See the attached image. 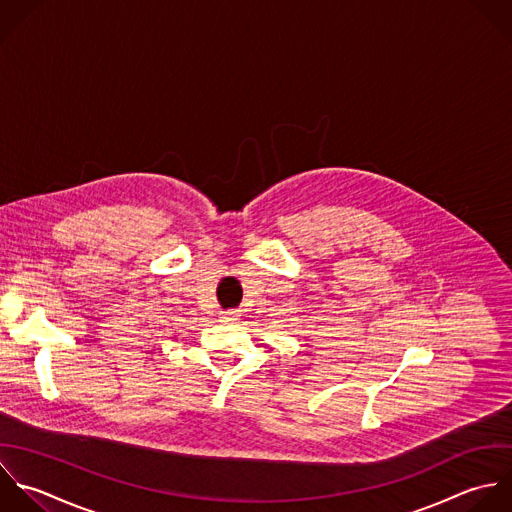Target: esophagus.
<instances>
[{
  "label": "esophagus",
  "mask_w": 512,
  "mask_h": 512,
  "mask_svg": "<svg viewBox=\"0 0 512 512\" xmlns=\"http://www.w3.org/2000/svg\"><path fill=\"white\" fill-rule=\"evenodd\" d=\"M239 319V313L233 311V309H227V311H221V321L223 323H233Z\"/></svg>",
  "instance_id": "obj_1"
}]
</instances>
